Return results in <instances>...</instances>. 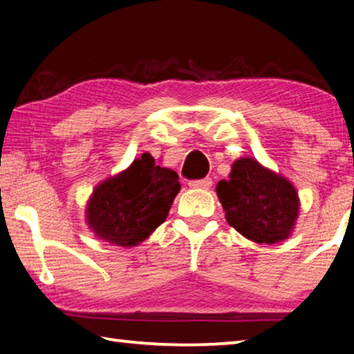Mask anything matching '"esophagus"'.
I'll return each instance as SVG.
<instances>
[{"label": "esophagus", "mask_w": 354, "mask_h": 354, "mask_svg": "<svg viewBox=\"0 0 354 354\" xmlns=\"http://www.w3.org/2000/svg\"><path fill=\"white\" fill-rule=\"evenodd\" d=\"M189 185L192 189H209L212 185V179L211 178L196 179V181H190Z\"/></svg>", "instance_id": "esophagus-1"}]
</instances>
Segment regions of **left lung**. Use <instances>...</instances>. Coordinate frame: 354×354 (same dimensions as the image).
Returning <instances> with one entry per match:
<instances>
[{
  "label": "left lung",
  "mask_w": 354,
  "mask_h": 354,
  "mask_svg": "<svg viewBox=\"0 0 354 354\" xmlns=\"http://www.w3.org/2000/svg\"><path fill=\"white\" fill-rule=\"evenodd\" d=\"M215 190L227 223L243 237L272 245L292 234L299 211L297 190L256 159H237L230 179H221Z\"/></svg>",
  "instance_id": "1"
}]
</instances>
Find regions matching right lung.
I'll use <instances>...</instances> for the list:
<instances>
[{"label":"right lung","mask_w":354,"mask_h":354,"mask_svg":"<svg viewBox=\"0 0 354 354\" xmlns=\"http://www.w3.org/2000/svg\"><path fill=\"white\" fill-rule=\"evenodd\" d=\"M176 171L143 153L127 170L95 187L87 203V225L101 241L136 247L165 221L181 184Z\"/></svg>","instance_id":"right-lung-1"}]
</instances>
